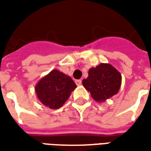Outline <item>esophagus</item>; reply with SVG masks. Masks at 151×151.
Here are the masks:
<instances>
[{
	"label": "esophagus",
	"mask_w": 151,
	"mask_h": 151,
	"mask_svg": "<svg viewBox=\"0 0 151 151\" xmlns=\"http://www.w3.org/2000/svg\"><path fill=\"white\" fill-rule=\"evenodd\" d=\"M75 82H76V85L77 86L82 85V81H81V80H76Z\"/></svg>",
	"instance_id": "34e87169"
}]
</instances>
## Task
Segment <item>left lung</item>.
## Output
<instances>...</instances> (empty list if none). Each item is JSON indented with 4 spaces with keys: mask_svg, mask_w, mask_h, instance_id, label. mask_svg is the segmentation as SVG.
Segmentation results:
<instances>
[{
    "mask_svg": "<svg viewBox=\"0 0 151 151\" xmlns=\"http://www.w3.org/2000/svg\"><path fill=\"white\" fill-rule=\"evenodd\" d=\"M121 80V74L116 68L108 63H101L89 69L88 77L82 80V85L95 101L103 103L118 93Z\"/></svg>",
    "mask_w": 151,
    "mask_h": 151,
    "instance_id": "1",
    "label": "left lung"
}]
</instances>
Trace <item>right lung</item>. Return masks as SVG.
Listing matches in <instances>:
<instances>
[{"mask_svg": "<svg viewBox=\"0 0 151 151\" xmlns=\"http://www.w3.org/2000/svg\"><path fill=\"white\" fill-rule=\"evenodd\" d=\"M76 87L69 76L53 69L37 82L35 91L42 104L51 109H58L68 100Z\"/></svg>", "mask_w": 151, "mask_h": 151, "instance_id": "right-lung-1", "label": "right lung"}]
</instances>
